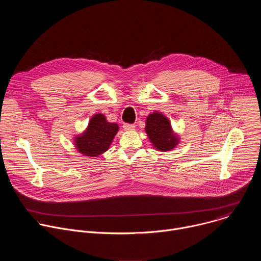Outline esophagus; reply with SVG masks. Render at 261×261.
<instances>
[{"mask_svg": "<svg viewBox=\"0 0 261 261\" xmlns=\"http://www.w3.org/2000/svg\"><path fill=\"white\" fill-rule=\"evenodd\" d=\"M123 128H124V130H126V131H131V130H134L135 126H134L133 124H124V125H123Z\"/></svg>", "mask_w": 261, "mask_h": 261, "instance_id": "obj_1", "label": "esophagus"}]
</instances>
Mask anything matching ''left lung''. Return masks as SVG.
Returning a JSON list of instances; mask_svg holds the SVG:
<instances>
[{"instance_id": "left-lung-1", "label": "left lung", "mask_w": 261, "mask_h": 261, "mask_svg": "<svg viewBox=\"0 0 261 261\" xmlns=\"http://www.w3.org/2000/svg\"><path fill=\"white\" fill-rule=\"evenodd\" d=\"M145 132L159 151H170L178 141L177 136L172 132L169 121L160 113L148 115L145 120Z\"/></svg>"}]
</instances>
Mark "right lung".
Listing matches in <instances>:
<instances>
[{
  "label": "right lung",
  "instance_id": "add662e5",
  "mask_svg": "<svg viewBox=\"0 0 261 261\" xmlns=\"http://www.w3.org/2000/svg\"><path fill=\"white\" fill-rule=\"evenodd\" d=\"M118 131L117 124L108 123L102 114H97L89 122L87 130L76 137L75 145L85 156H99L108 150Z\"/></svg>",
  "mask_w": 261,
  "mask_h": 261
}]
</instances>
